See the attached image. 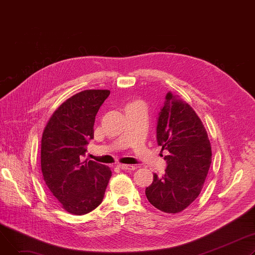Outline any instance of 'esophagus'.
Returning <instances> with one entry per match:
<instances>
[{"label":"esophagus","instance_id":"1","mask_svg":"<svg viewBox=\"0 0 255 255\" xmlns=\"http://www.w3.org/2000/svg\"><path fill=\"white\" fill-rule=\"evenodd\" d=\"M118 167L121 168V169H123V170H126V171H131V170H134L135 169V166L127 165V164H119Z\"/></svg>","mask_w":255,"mask_h":255}]
</instances>
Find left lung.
Returning <instances> with one entry per match:
<instances>
[{
  "label": "left lung",
  "mask_w": 255,
  "mask_h": 255,
  "mask_svg": "<svg viewBox=\"0 0 255 255\" xmlns=\"http://www.w3.org/2000/svg\"><path fill=\"white\" fill-rule=\"evenodd\" d=\"M157 142L167 150L162 177L154 173L145 195L158 210L177 214L190 206L202 191L212 162L207 130L192 107L168 92L159 114Z\"/></svg>",
  "instance_id": "obj_1"
}]
</instances>
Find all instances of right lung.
I'll use <instances>...</instances> for the list:
<instances>
[{"mask_svg": "<svg viewBox=\"0 0 255 255\" xmlns=\"http://www.w3.org/2000/svg\"><path fill=\"white\" fill-rule=\"evenodd\" d=\"M109 90L82 91L62 103L47 122L41 139L44 182L62 208L73 215L96 209L112 177L109 166L82 161L94 138L95 117Z\"/></svg>", "mask_w": 255, "mask_h": 255, "instance_id": "right-lung-1", "label": "right lung"}]
</instances>
